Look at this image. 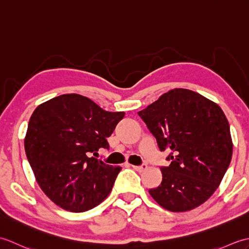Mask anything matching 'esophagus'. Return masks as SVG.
Listing matches in <instances>:
<instances>
[{"label":"esophagus","instance_id":"34e87169","mask_svg":"<svg viewBox=\"0 0 249 249\" xmlns=\"http://www.w3.org/2000/svg\"><path fill=\"white\" fill-rule=\"evenodd\" d=\"M131 167H133L136 171H139V172H141V171L145 170V169L147 168V165H146V163H142L141 166H131Z\"/></svg>","mask_w":249,"mask_h":249}]
</instances>
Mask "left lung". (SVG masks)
<instances>
[{
	"label": "left lung",
	"instance_id": "left-lung-1",
	"mask_svg": "<svg viewBox=\"0 0 249 249\" xmlns=\"http://www.w3.org/2000/svg\"><path fill=\"white\" fill-rule=\"evenodd\" d=\"M160 151H170L162 181L149 190L163 209L187 212L204 203L228 169L233 143L219 106L186 89H174L138 112Z\"/></svg>",
	"mask_w": 249,
	"mask_h": 249
}]
</instances>
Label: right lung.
Instances as JSON below:
<instances>
[{"mask_svg": "<svg viewBox=\"0 0 249 249\" xmlns=\"http://www.w3.org/2000/svg\"><path fill=\"white\" fill-rule=\"evenodd\" d=\"M125 112H109L79 94H64L37 107L24 149L36 182L52 202L71 212L91 210L108 197L121 171L92 157L104 147Z\"/></svg>", "mask_w": 249, "mask_h": 249, "instance_id": "obj_1", "label": "right lung"}]
</instances>
